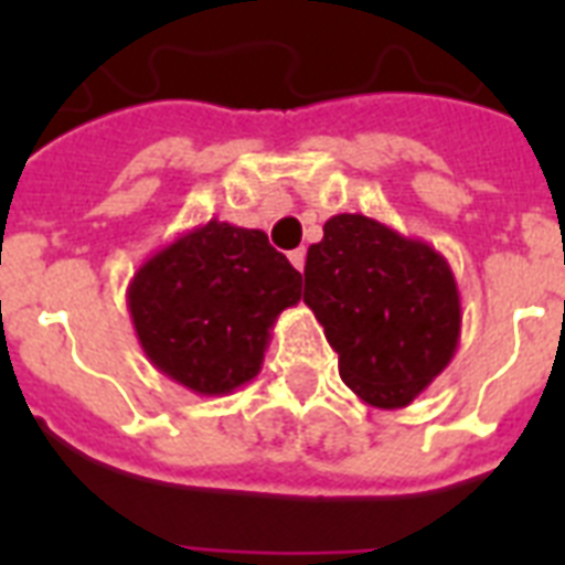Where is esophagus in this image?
I'll list each match as a JSON object with an SVG mask.
<instances>
[{
    "label": "esophagus",
    "instance_id": "esophagus-1",
    "mask_svg": "<svg viewBox=\"0 0 565 565\" xmlns=\"http://www.w3.org/2000/svg\"><path fill=\"white\" fill-rule=\"evenodd\" d=\"M305 257H308V252H305V248H296V252H290V264L296 266V269H305Z\"/></svg>",
    "mask_w": 565,
    "mask_h": 565
}]
</instances>
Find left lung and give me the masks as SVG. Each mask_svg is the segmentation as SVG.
Segmentation results:
<instances>
[{
  "instance_id": "obj_1",
  "label": "left lung",
  "mask_w": 565,
  "mask_h": 565,
  "mask_svg": "<svg viewBox=\"0 0 565 565\" xmlns=\"http://www.w3.org/2000/svg\"><path fill=\"white\" fill-rule=\"evenodd\" d=\"M308 248L305 305L372 407H407L460 343V292L437 248L363 213H337Z\"/></svg>"
}]
</instances>
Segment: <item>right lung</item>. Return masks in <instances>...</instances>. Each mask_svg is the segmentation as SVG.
<instances>
[{
  "mask_svg": "<svg viewBox=\"0 0 565 565\" xmlns=\"http://www.w3.org/2000/svg\"><path fill=\"white\" fill-rule=\"evenodd\" d=\"M301 273L264 231L211 220L158 248L128 284L137 340L158 372L195 395H228L260 372Z\"/></svg>",
  "mask_w": 565,
  "mask_h": 565,
  "instance_id": "1",
  "label": "right lung"
}]
</instances>
